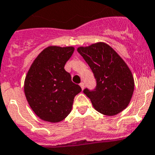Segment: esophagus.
<instances>
[{
  "label": "esophagus",
  "mask_w": 155,
  "mask_h": 155,
  "mask_svg": "<svg viewBox=\"0 0 155 155\" xmlns=\"http://www.w3.org/2000/svg\"><path fill=\"white\" fill-rule=\"evenodd\" d=\"M80 86H81V87L82 90L84 89V84L83 82H81V83L80 84Z\"/></svg>",
  "instance_id": "obj_1"
}]
</instances>
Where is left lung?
<instances>
[{"instance_id":"obj_1","label":"left lung","mask_w":155,"mask_h":155,"mask_svg":"<svg viewBox=\"0 0 155 155\" xmlns=\"http://www.w3.org/2000/svg\"><path fill=\"white\" fill-rule=\"evenodd\" d=\"M77 51L90 66L97 80L94 91H84L94 108L109 116L124 110L130 103L135 87L133 75L124 60L103 42L80 46Z\"/></svg>"}]
</instances>
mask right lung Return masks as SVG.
Returning <instances> with one entry per match:
<instances>
[{
  "label": "right lung",
  "instance_id": "obj_1",
  "mask_svg": "<svg viewBox=\"0 0 155 155\" xmlns=\"http://www.w3.org/2000/svg\"><path fill=\"white\" fill-rule=\"evenodd\" d=\"M74 51L73 46H48L38 54L26 74V101L42 120L59 123L65 119L71 111L74 97L81 91L64 68Z\"/></svg>",
  "mask_w": 155,
  "mask_h": 155
}]
</instances>
